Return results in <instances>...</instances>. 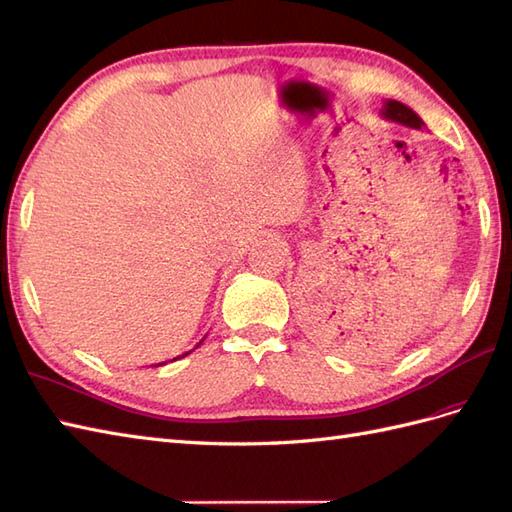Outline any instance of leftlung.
I'll list each match as a JSON object with an SVG mask.
<instances>
[{
	"label": "left lung",
	"instance_id": "left-lung-1",
	"mask_svg": "<svg viewBox=\"0 0 512 512\" xmlns=\"http://www.w3.org/2000/svg\"><path fill=\"white\" fill-rule=\"evenodd\" d=\"M382 118L390 120V122L403 124V126H410V128H422V126H425V122L418 118V113H414L410 107L403 105V102H399V100H386L384 102Z\"/></svg>",
	"mask_w": 512,
	"mask_h": 512
}]
</instances>
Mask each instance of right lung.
I'll return each instance as SVG.
<instances>
[{
	"label": "right lung",
	"instance_id": "obj_1",
	"mask_svg": "<svg viewBox=\"0 0 512 512\" xmlns=\"http://www.w3.org/2000/svg\"><path fill=\"white\" fill-rule=\"evenodd\" d=\"M201 343H203V341H199V345H201ZM199 345H197V347H199ZM191 352H193V349H191ZM191 352H186V354H182V356H178V358H184V356H188ZM178 358H173V360H178ZM160 364H165V362H160ZM160 364H156V367H160Z\"/></svg>",
	"mask_w": 512,
	"mask_h": 512
}]
</instances>
